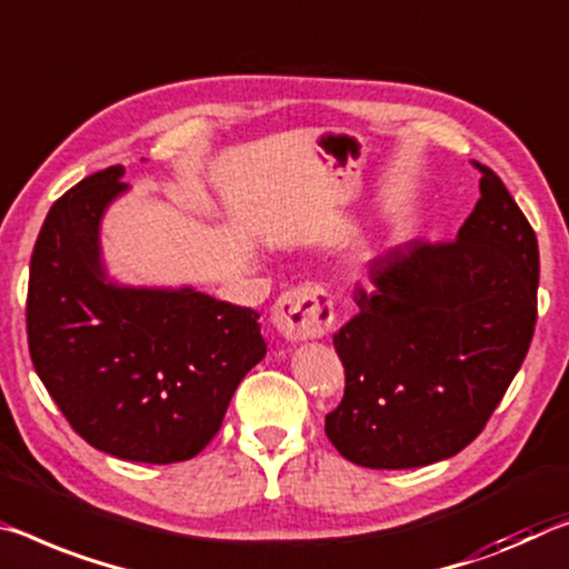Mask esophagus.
<instances>
[{
	"label": "esophagus",
	"instance_id": "obj_1",
	"mask_svg": "<svg viewBox=\"0 0 569 569\" xmlns=\"http://www.w3.org/2000/svg\"><path fill=\"white\" fill-rule=\"evenodd\" d=\"M273 323L291 341L319 339L331 329L333 303L319 286L291 288L276 301Z\"/></svg>",
	"mask_w": 569,
	"mask_h": 569
}]
</instances>
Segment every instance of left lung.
Returning <instances> with one entry per match:
<instances>
[{"label": "left lung", "mask_w": 569, "mask_h": 569, "mask_svg": "<svg viewBox=\"0 0 569 569\" xmlns=\"http://www.w3.org/2000/svg\"><path fill=\"white\" fill-rule=\"evenodd\" d=\"M453 242L412 240L369 266L375 291L333 333L347 387L327 438L365 468H418L483 430L537 323L539 248L489 167Z\"/></svg>", "instance_id": "left-lung-1"}]
</instances>
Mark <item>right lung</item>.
<instances>
[{
	"label": "right lung",
	"instance_id": "add662e5",
	"mask_svg": "<svg viewBox=\"0 0 569 569\" xmlns=\"http://www.w3.org/2000/svg\"><path fill=\"white\" fill-rule=\"evenodd\" d=\"M123 167L86 177L50 207L34 242L27 341L34 372L90 446L121 461H189L220 430L260 359V313L184 288L121 286L101 220Z\"/></svg>",
	"mask_w": 569,
	"mask_h": 569
}]
</instances>
